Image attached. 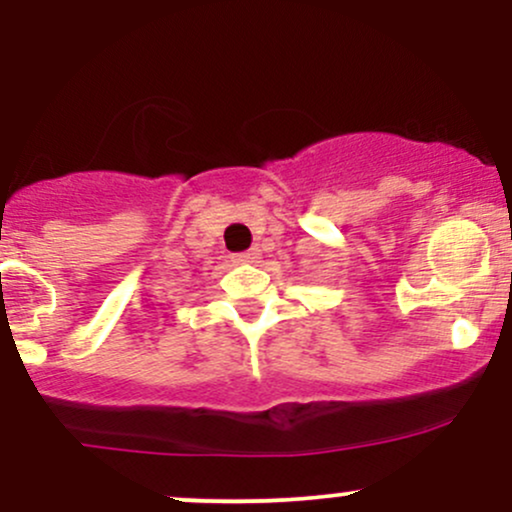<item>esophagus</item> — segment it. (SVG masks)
Returning a JSON list of instances; mask_svg holds the SVG:
<instances>
[{
    "label": "esophagus",
    "instance_id": "obj_1",
    "mask_svg": "<svg viewBox=\"0 0 512 512\" xmlns=\"http://www.w3.org/2000/svg\"><path fill=\"white\" fill-rule=\"evenodd\" d=\"M257 260H260V250H257V248L236 255V262H243V264H255Z\"/></svg>",
    "mask_w": 512,
    "mask_h": 512
}]
</instances>
